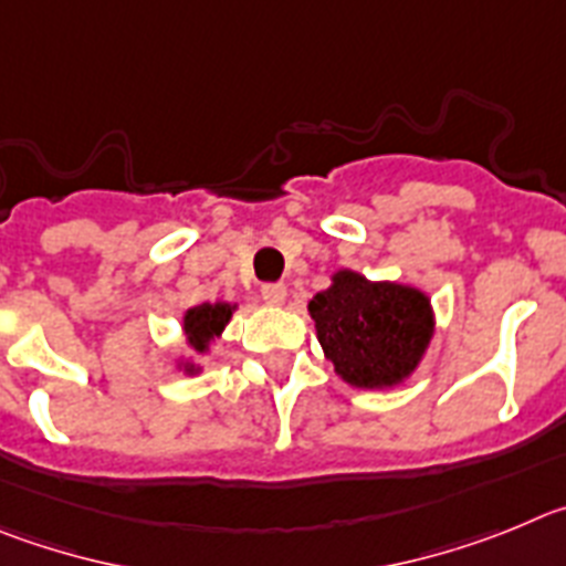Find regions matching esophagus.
I'll return each instance as SVG.
<instances>
[{
  "mask_svg": "<svg viewBox=\"0 0 566 566\" xmlns=\"http://www.w3.org/2000/svg\"><path fill=\"white\" fill-rule=\"evenodd\" d=\"M284 295H287V287L282 282H268L262 284V298L268 304H282Z\"/></svg>",
  "mask_w": 566,
  "mask_h": 566,
  "instance_id": "obj_1",
  "label": "esophagus"
}]
</instances>
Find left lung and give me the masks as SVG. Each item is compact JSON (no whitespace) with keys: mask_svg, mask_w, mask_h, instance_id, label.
<instances>
[{"mask_svg":"<svg viewBox=\"0 0 566 566\" xmlns=\"http://www.w3.org/2000/svg\"><path fill=\"white\" fill-rule=\"evenodd\" d=\"M310 315L335 371L366 389L406 378L434 329L429 298L420 290L366 282L349 271L335 273L333 287L315 293Z\"/></svg>","mask_w":566,"mask_h":566,"instance_id":"obj_1","label":"left lung"}]
</instances>
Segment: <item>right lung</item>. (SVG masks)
I'll use <instances>...</instances> for the list:
<instances>
[{
  "instance_id": "1",
  "label": "right lung",
  "mask_w": 566,
  "mask_h": 566,
  "mask_svg": "<svg viewBox=\"0 0 566 566\" xmlns=\"http://www.w3.org/2000/svg\"><path fill=\"white\" fill-rule=\"evenodd\" d=\"M228 318H231V307L228 304H200V307L188 310L186 313V335L188 344L195 346L197 353H206L208 340L226 329ZM195 369V366H188Z\"/></svg>"
}]
</instances>
